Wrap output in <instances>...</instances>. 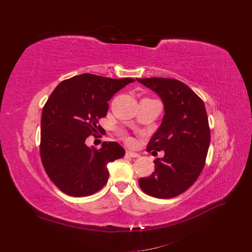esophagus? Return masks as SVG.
Listing matches in <instances>:
<instances>
[{
	"label": "esophagus",
	"mask_w": 252,
	"mask_h": 252,
	"mask_svg": "<svg viewBox=\"0 0 252 252\" xmlns=\"http://www.w3.org/2000/svg\"><path fill=\"white\" fill-rule=\"evenodd\" d=\"M126 155H127L128 157H130V158H139V157H140L139 154H136V152H133V151H131V150H127V151H126Z\"/></svg>",
	"instance_id": "esophagus-1"
}]
</instances>
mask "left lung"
Here are the masks:
<instances>
[{"label": "left lung", "instance_id": "1", "mask_svg": "<svg viewBox=\"0 0 252 252\" xmlns=\"http://www.w3.org/2000/svg\"><path fill=\"white\" fill-rule=\"evenodd\" d=\"M136 81L161 97L164 117L147 145V151H164L155 161V171L141 178L145 193L170 199L199 178L210 144V129L204 102L186 84L174 79L147 78ZM154 152V151H152Z\"/></svg>", "mask_w": 252, "mask_h": 252}]
</instances>
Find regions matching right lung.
I'll return each mask as SVG.
<instances>
[{"label": "right lung", "mask_w": 252, "mask_h": 252, "mask_svg": "<svg viewBox=\"0 0 252 252\" xmlns=\"http://www.w3.org/2000/svg\"><path fill=\"white\" fill-rule=\"evenodd\" d=\"M132 82L83 73L52 91L42 111L40 154L45 171L61 191L87 196L107 183V164L124 157V148L117 142H103L96 150L85 141L102 132L97 120L107 114L108 101Z\"/></svg>", "instance_id": "obj_1"}]
</instances>
